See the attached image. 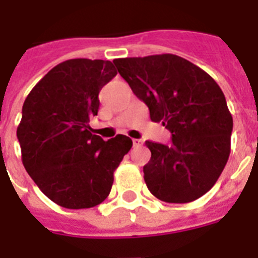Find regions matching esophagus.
Returning a JSON list of instances; mask_svg holds the SVG:
<instances>
[{
	"label": "esophagus",
	"instance_id": "34e87169",
	"mask_svg": "<svg viewBox=\"0 0 258 258\" xmlns=\"http://www.w3.org/2000/svg\"><path fill=\"white\" fill-rule=\"evenodd\" d=\"M133 144H134V147H140V146L143 144V140H140V139H133Z\"/></svg>",
	"mask_w": 258,
	"mask_h": 258
}]
</instances>
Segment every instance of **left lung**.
<instances>
[{
	"label": "left lung",
	"instance_id": "8db88e82",
	"mask_svg": "<svg viewBox=\"0 0 258 258\" xmlns=\"http://www.w3.org/2000/svg\"><path fill=\"white\" fill-rule=\"evenodd\" d=\"M152 122L171 131V144L146 142L144 181L165 203H189L215 185L231 154L233 119L215 79L173 54L114 60Z\"/></svg>",
	"mask_w": 258,
	"mask_h": 258
}]
</instances>
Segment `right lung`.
Returning <instances> with one entry per match:
<instances>
[{
	"label": "right lung",
	"mask_w": 258,
	"mask_h": 258,
	"mask_svg": "<svg viewBox=\"0 0 258 258\" xmlns=\"http://www.w3.org/2000/svg\"><path fill=\"white\" fill-rule=\"evenodd\" d=\"M116 74L110 60H64L25 99L17 128L22 163L39 189L63 208L104 202L114 171L133 147L125 135L104 142L89 124L98 115L99 91Z\"/></svg>",
	"instance_id": "add662e5"
}]
</instances>
